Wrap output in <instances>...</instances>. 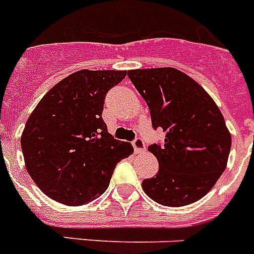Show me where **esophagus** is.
<instances>
[{
  "mask_svg": "<svg viewBox=\"0 0 254 254\" xmlns=\"http://www.w3.org/2000/svg\"><path fill=\"white\" fill-rule=\"evenodd\" d=\"M133 147L135 154H142V152H145L146 151L145 141H143L142 138H135V139L133 141Z\"/></svg>",
  "mask_w": 254,
  "mask_h": 254,
  "instance_id": "esophagus-1",
  "label": "esophagus"
}]
</instances>
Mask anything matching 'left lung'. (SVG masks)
Returning a JSON list of instances; mask_svg holds the SVG:
<instances>
[{"label":"left lung","instance_id":"1","mask_svg":"<svg viewBox=\"0 0 254 254\" xmlns=\"http://www.w3.org/2000/svg\"><path fill=\"white\" fill-rule=\"evenodd\" d=\"M134 87L147 103L152 127L164 143L148 146L159 171L142 181L146 194L163 206L198 201L227 166L231 133L213 98L189 75L174 67L129 70Z\"/></svg>","mask_w":254,"mask_h":254}]
</instances>
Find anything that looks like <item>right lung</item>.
<instances>
[{"instance_id":"add662e5","label":"right lung","mask_w":254,"mask_h":254,"mask_svg":"<svg viewBox=\"0 0 254 254\" xmlns=\"http://www.w3.org/2000/svg\"><path fill=\"white\" fill-rule=\"evenodd\" d=\"M125 70H79L53 86L28 117L20 137L31 179L49 198L67 206L94 201L107 190L115 167L133 154L103 121L108 90Z\"/></svg>"}]
</instances>
